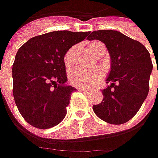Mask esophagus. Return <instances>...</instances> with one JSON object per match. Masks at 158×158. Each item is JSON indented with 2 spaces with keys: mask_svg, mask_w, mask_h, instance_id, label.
I'll return each mask as SVG.
<instances>
[{
  "mask_svg": "<svg viewBox=\"0 0 158 158\" xmlns=\"http://www.w3.org/2000/svg\"><path fill=\"white\" fill-rule=\"evenodd\" d=\"M79 90L80 91H86V92H89L90 89H85V88H79Z\"/></svg>",
  "mask_w": 158,
  "mask_h": 158,
  "instance_id": "34e87169",
  "label": "esophagus"
}]
</instances>
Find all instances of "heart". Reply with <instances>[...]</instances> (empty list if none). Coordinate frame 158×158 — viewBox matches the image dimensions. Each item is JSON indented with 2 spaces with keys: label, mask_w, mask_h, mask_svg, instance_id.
Instances as JSON below:
<instances>
[{
  "label": "heart",
  "mask_w": 158,
  "mask_h": 158,
  "mask_svg": "<svg viewBox=\"0 0 158 158\" xmlns=\"http://www.w3.org/2000/svg\"><path fill=\"white\" fill-rule=\"evenodd\" d=\"M89 48L90 52L97 57H100L106 52L105 45L98 40L92 41L89 44ZM77 47L76 46L70 47L66 52L63 58L64 65L67 70L71 69L76 63V53ZM103 76V72L100 69L95 70H85L78 69L73 70L69 74V82L71 84L76 87H83L89 88L92 87L99 78Z\"/></svg>",
  "instance_id": "b5f03b06"
}]
</instances>
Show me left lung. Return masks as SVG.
<instances>
[{
  "label": "left lung",
  "instance_id": "left-lung-1",
  "mask_svg": "<svg viewBox=\"0 0 158 158\" xmlns=\"http://www.w3.org/2000/svg\"><path fill=\"white\" fill-rule=\"evenodd\" d=\"M88 40L103 42L111 57V71L106 80L109 85L101 89L103 100L93 106V111L107 123H126L136 114L149 93L153 69L149 51L139 41L112 30L89 32Z\"/></svg>",
  "mask_w": 158,
  "mask_h": 158
}]
</instances>
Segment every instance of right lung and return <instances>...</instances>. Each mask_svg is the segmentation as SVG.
<instances>
[{"label":"right lung","mask_w":158,"mask_h":158,"mask_svg":"<svg viewBox=\"0 0 158 158\" xmlns=\"http://www.w3.org/2000/svg\"><path fill=\"white\" fill-rule=\"evenodd\" d=\"M89 33L52 31L31 38L18 49L12 68L13 96L23 118L34 127L47 129L65 118L76 89L66 85L64 55Z\"/></svg>","instance_id":"1"}]
</instances>
